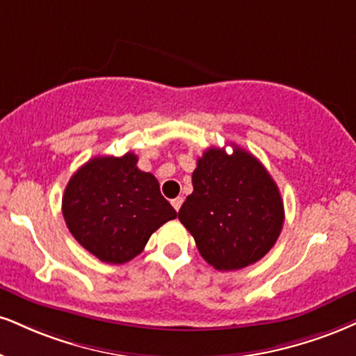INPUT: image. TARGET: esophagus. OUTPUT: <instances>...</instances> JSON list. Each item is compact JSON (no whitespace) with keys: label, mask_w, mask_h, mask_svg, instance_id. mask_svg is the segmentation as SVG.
<instances>
[{"label":"esophagus","mask_w":356,"mask_h":356,"mask_svg":"<svg viewBox=\"0 0 356 356\" xmlns=\"http://www.w3.org/2000/svg\"><path fill=\"white\" fill-rule=\"evenodd\" d=\"M182 202H184V199H182V197H175V199L170 200V204H172V207L175 209V211H179V209H181Z\"/></svg>","instance_id":"1"}]
</instances>
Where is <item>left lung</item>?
<instances>
[{
    "instance_id": "obj_1",
    "label": "left lung",
    "mask_w": 356,
    "mask_h": 356,
    "mask_svg": "<svg viewBox=\"0 0 356 356\" xmlns=\"http://www.w3.org/2000/svg\"><path fill=\"white\" fill-rule=\"evenodd\" d=\"M211 147L192 172L194 192L179 220L200 255L217 270L255 264L275 245L284 225V202L272 175L250 152Z\"/></svg>"
}]
</instances>
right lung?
<instances>
[{
	"instance_id": "obj_1",
	"label": "right lung",
	"mask_w": 356,
	"mask_h": 356,
	"mask_svg": "<svg viewBox=\"0 0 356 356\" xmlns=\"http://www.w3.org/2000/svg\"><path fill=\"white\" fill-rule=\"evenodd\" d=\"M72 237L106 264H126L149 237L177 217L157 179L137 169V156H99L76 170L63 195Z\"/></svg>"
}]
</instances>
